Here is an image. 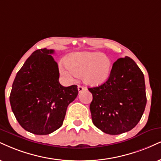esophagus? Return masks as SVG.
Wrapping results in <instances>:
<instances>
[{
  "label": "esophagus",
  "instance_id": "1",
  "mask_svg": "<svg viewBox=\"0 0 161 161\" xmlns=\"http://www.w3.org/2000/svg\"><path fill=\"white\" fill-rule=\"evenodd\" d=\"M77 90H78L79 92H82L83 91L86 90V88H85V87H84V86H80V85H78V86H77Z\"/></svg>",
  "mask_w": 161,
  "mask_h": 161
}]
</instances>
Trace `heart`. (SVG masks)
<instances>
[{
	"label": "heart",
	"instance_id": "b5f03b06",
	"mask_svg": "<svg viewBox=\"0 0 161 161\" xmlns=\"http://www.w3.org/2000/svg\"><path fill=\"white\" fill-rule=\"evenodd\" d=\"M59 70L68 80H75L77 75H82L85 84L98 85L108 78L111 61L106 55L99 52L74 53L66 60L59 63Z\"/></svg>",
	"mask_w": 161,
	"mask_h": 161
}]
</instances>
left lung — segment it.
<instances>
[{
  "mask_svg": "<svg viewBox=\"0 0 161 161\" xmlns=\"http://www.w3.org/2000/svg\"><path fill=\"white\" fill-rule=\"evenodd\" d=\"M88 90L92 94V122L103 132L117 135L140 122L147 102L146 85L143 73L131 58L117 59L108 80Z\"/></svg>",
  "mask_w": 161,
  "mask_h": 161,
  "instance_id": "8db88e82",
  "label": "left lung"
}]
</instances>
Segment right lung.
Returning a JSON list of instances; mask_svg holds the SVG:
<instances>
[{"label": "right lung", "instance_id": "1", "mask_svg": "<svg viewBox=\"0 0 161 161\" xmlns=\"http://www.w3.org/2000/svg\"><path fill=\"white\" fill-rule=\"evenodd\" d=\"M53 49L35 51L18 71L9 96L12 110L25 130L46 135L62 126L67 108L78 94L77 86L59 82Z\"/></svg>", "mask_w": 161, "mask_h": 161}]
</instances>
